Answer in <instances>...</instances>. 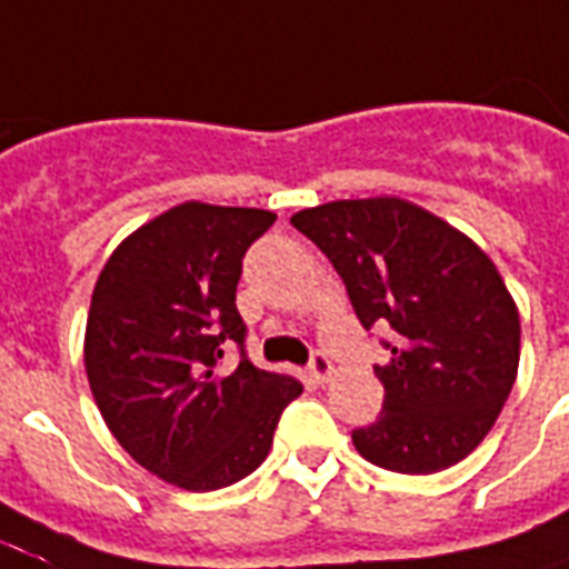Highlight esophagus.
<instances>
[{"label": "esophagus", "mask_w": 569, "mask_h": 569, "mask_svg": "<svg viewBox=\"0 0 569 569\" xmlns=\"http://www.w3.org/2000/svg\"><path fill=\"white\" fill-rule=\"evenodd\" d=\"M332 362H329V356L326 353H315L311 356V362H308V373H311V380H317V382H323V380H329V377H332Z\"/></svg>", "instance_id": "obj_1"}]
</instances>
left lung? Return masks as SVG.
Segmentation results:
<instances>
[{"instance_id":"left-lung-1","label":"left lung","mask_w":569,"mask_h":569,"mask_svg":"<svg viewBox=\"0 0 569 569\" xmlns=\"http://www.w3.org/2000/svg\"><path fill=\"white\" fill-rule=\"evenodd\" d=\"M341 276L365 329L389 326L373 365L386 400L353 430L389 472L430 475L481 445L519 368V311L496 263L457 228L403 198H350L290 216Z\"/></svg>"}]
</instances>
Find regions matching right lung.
I'll return each mask as SVG.
<instances>
[{"label":"right lung","mask_w":569,"mask_h":569,"mask_svg":"<svg viewBox=\"0 0 569 569\" xmlns=\"http://www.w3.org/2000/svg\"><path fill=\"white\" fill-rule=\"evenodd\" d=\"M270 210L187 201L142 224L100 270L86 323V373L121 448L162 481L222 490L267 460L302 382L246 356L237 281ZM241 347L234 372L221 368Z\"/></svg>","instance_id":"1"}]
</instances>
